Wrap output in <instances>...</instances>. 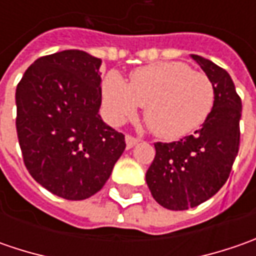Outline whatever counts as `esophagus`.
<instances>
[{
  "instance_id": "1",
  "label": "esophagus",
  "mask_w": 256,
  "mask_h": 256,
  "mask_svg": "<svg viewBox=\"0 0 256 256\" xmlns=\"http://www.w3.org/2000/svg\"><path fill=\"white\" fill-rule=\"evenodd\" d=\"M125 141H126V148L130 150V148H132V146H135L136 144L140 142V138H136V136H132V135H126Z\"/></svg>"
}]
</instances>
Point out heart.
Returning <instances> with one entry per match:
<instances>
[{
  "mask_svg": "<svg viewBox=\"0 0 256 256\" xmlns=\"http://www.w3.org/2000/svg\"><path fill=\"white\" fill-rule=\"evenodd\" d=\"M102 101L112 122H124L138 106H145L148 128L162 140H178L208 120L215 88L205 72L175 61L136 68L128 84L118 74H108L102 82Z\"/></svg>",
  "mask_w": 256,
  "mask_h": 256,
  "instance_id": "b5f03b06",
  "label": "heart"
}]
</instances>
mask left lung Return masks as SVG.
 <instances>
[{
  "instance_id": "obj_1",
  "label": "left lung",
  "mask_w": 256,
  "mask_h": 256,
  "mask_svg": "<svg viewBox=\"0 0 256 256\" xmlns=\"http://www.w3.org/2000/svg\"><path fill=\"white\" fill-rule=\"evenodd\" d=\"M215 88L208 120L194 135L174 142H155V158L145 180L154 200L184 211L210 200L224 186L240 150L242 104L230 74L200 55H192Z\"/></svg>"
}]
</instances>
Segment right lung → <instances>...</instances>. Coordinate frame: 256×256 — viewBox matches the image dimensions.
<instances>
[{"mask_svg":"<svg viewBox=\"0 0 256 256\" xmlns=\"http://www.w3.org/2000/svg\"><path fill=\"white\" fill-rule=\"evenodd\" d=\"M101 60L80 50L45 55L16 85V134L25 166L45 190L70 201L92 196L126 146L104 122Z\"/></svg>","mask_w":256,"mask_h":256,"instance_id":"obj_1","label":"right lung"}]
</instances>
